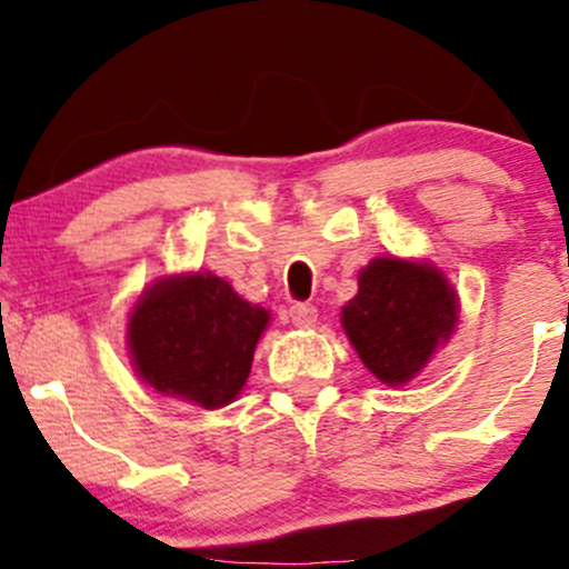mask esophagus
<instances>
[{
  "instance_id": "esophagus-1",
  "label": "esophagus",
  "mask_w": 569,
  "mask_h": 569,
  "mask_svg": "<svg viewBox=\"0 0 569 569\" xmlns=\"http://www.w3.org/2000/svg\"><path fill=\"white\" fill-rule=\"evenodd\" d=\"M289 317L295 321V327H313L319 319V311L311 302H295V306L289 308Z\"/></svg>"
}]
</instances>
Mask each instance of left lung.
Here are the masks:
<instances>
[{
    "mask_svg": "<svg viewBox=\"0 0 569 569\" xmlns=\"http://www.w3.org/2000/svg\"><path fill=\"white\" fill-rule=\"evenodd\" d=\"M460 295L432 261L377 256L358 272L341 327L366 369L388 388L416 380L455 336Z\"/></svg>",
    "mask_w": 569,
    "mask_h": 569,
    "instance_id": "1",
    "label": "left lung"
}]
</instances>
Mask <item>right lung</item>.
Listing matches in <instances>:
<instances>
[{"instance_id": "right-lung-1", "label": "right lung", "mask_w": 569, "mask_h": 569, "mask_svg": "<svg viewBox=\"0 0 569 569\" xmlns=\"http://www.w3.org/2000/svg\"><path fill=\"white\" fill-rule=\"evenodd\" d=\"M269 319L217 274H164L129 311L126 349L151 391L220 410L242 393Z\"/></svg>"}]
</instances>
